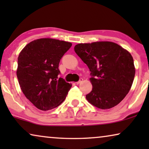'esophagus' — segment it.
I'll use <instances>...</instances> for the list:
<instances>
[{
    "label": "esophagus",
    "mask_w": 149,
    "mask_h": 149,
    "mask_svg": "<svg viewBox=\"0 0 149 149\" xmlns=\"http://www.w3.org/2000/svg\"><path fill=\"white\" fill-rule=\"evenodd\" d=\"M82 81H83V79H80V80H79V81H77V82H76L75 83L78 85V84H79V83H81V82H82Z\"/></svg>",
    "instance_id": "obj_1"
}]
</instances>
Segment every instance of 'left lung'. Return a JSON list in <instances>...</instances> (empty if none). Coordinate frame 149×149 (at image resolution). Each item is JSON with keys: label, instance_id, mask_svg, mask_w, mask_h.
I'll list each match as a JSON object with an SVG mask.
<instances>
[{"label": "left lung", "instance_id": "obj_1", "mask_svg": "<svg viewBox=\"0 0 149 149\" xmlns=\"http://www.w3.org/2000/svg\"><path fill=\"white\" fill-rule=\"evenodd\" d=\"M74 52L91 72L89 103L100 109H111L123 100L133 83L136 69L132 55L110 41L79 43Z\"/></svg>", "mask_w": 149, "mask_h": 149}]
</instances>
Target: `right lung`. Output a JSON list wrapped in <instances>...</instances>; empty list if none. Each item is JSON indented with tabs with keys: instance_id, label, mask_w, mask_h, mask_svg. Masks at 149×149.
<instances>
[{
	"instance_id": "obj_1",
	"label": "right lung",
	"mask_w": 149,
	"mask_h": 149,
	"mask_svg": "<svg viewBox=\"0 0 149 149\" xmlns=\"http://www.w3.org/2000/svg\"><path fill=\"white\" fill-rule=\"evenodd\" d=\"M72 43L42 38L24 47L17 58V77L25 96L41 111L61 104L72 87L58 79L59 63Z\"/></svg>"
}]
</instances>
